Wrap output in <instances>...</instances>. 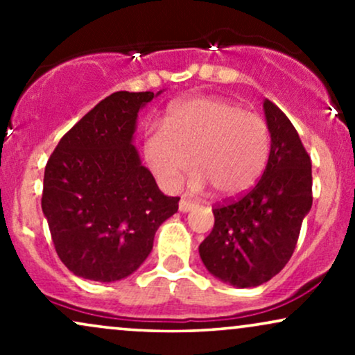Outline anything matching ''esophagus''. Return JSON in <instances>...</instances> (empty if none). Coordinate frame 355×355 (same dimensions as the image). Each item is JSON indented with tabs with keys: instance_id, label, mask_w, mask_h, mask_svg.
<instances>
[{
	"instance_id": "esophagus-1",
	"label": "esophagus",
	"mask_w": 355,
	"mask_h": 355,
	"mask_svg": "<svg viewBox=\"0 0 355 355\" xmlns=\"http://www.w3.org/2000/svg\"><path fill=\"white\" fill-rule=\"evenodd\" d=\"M193 207H195V203L190 200H185V198H182L180 203H178V209H180V211H190Z\"/></svg>"
}]
</instances>
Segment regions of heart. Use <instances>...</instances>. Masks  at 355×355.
Wrapping results in <instances>:
<instances>
[{"label": "heart", "mask_w": 355, "mask_h": 355, "mask_svg": "<svg viewBox=\"0 0 355 355\" xmlns=\"http://www.w3.org/2000/svg\"><path fill=\"white\" fill-rule=\"evenodd\" d=\"M145 160L162 189L175 191L187 170L193 190L207 185L223 198L250 189L266 170L270 155L267 121L234 101L193 96L177 101L144 141Z\"/></svg>", "instance_id": "1"}]
</instances>
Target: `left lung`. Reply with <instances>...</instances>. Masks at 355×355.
<instances>
[{"label": "left lung", "mask_w": 355, "mask_h": 355, "mask_svg": "<svg viewBox=\"0 0 355 355\" xmlns=\"http://www.w3.org/2000/svg\"><path fill=\"white\" fill-rule=\"evenodd\" d=\"M270 155L262 178L245 195L214 207L215 223L198 247L211 275L235 287H257L294 254L312 207V164L299 133L270 100L263 101Z\"/></svg>", "instance_id": "obj_1"}]
</instances>
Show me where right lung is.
Masks as SVG:
<instances>
[{
  "label": "right lung",
  "instance_id": "right-lung-1",
  "mask_svg": "<svg viewBox=\"0 0 355 355\" xmlns=\"http://www.w3.org/2000/svg\"><path fill=\"white\" fill-rule=\"evenodd\" d=\"M153 96L112 93L64 133L44 168L42 209L53 245L83 279L133 274L152 252L155 232L178 210L180 197L162 193L132 144L138 112Z\"/></svg>",
  "mask_w": 355,
  "mask_h": 355
}]
</instances>
